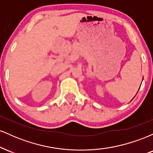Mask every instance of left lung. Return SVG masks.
I'll return each mask as SVG.
<instances>
[{"mask_svg": "<svg viewBox=\"0 0 153 153\" xmlns=\"http://www.w3.org/2000/svg\"><path fill=\"white\" fill-rule=\"evenodd\" d=\"M131 100H132V99H131Z\"/></svg>", "mask_w": 153, "mask_h": 153, "instance_id": "1", "label": "left lung"}]
</instances>
